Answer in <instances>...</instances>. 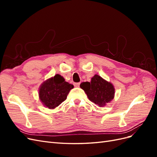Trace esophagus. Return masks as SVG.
I'll return each mask as SVG.
<instances>
[{"label": "esophagus", "instance_id": "34e87169", "mask_svg": "<svg viewBox=\"0 0 157 157\" xmlns=\"http://www.w3.org/2000/svg\"><path fill=\"white\" fill-rule=\"evenodd\" d=\"M74 86H75V87H79V86H80V82L74 83Z\"/></svg>", "mask_w": 157, "mask_h": 157}]
</instances>
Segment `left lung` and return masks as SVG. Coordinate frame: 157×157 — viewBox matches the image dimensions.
Instances as JSON below:
<instances>
[{"mask_svg":"<svg viewBox=\"0 0 157 157\" xmlns=\"http://www.w3.org/2000/svg\"><path fill=\"white\" fill-rule=\"evenodd\" d=\"M80 86L84 90L90 101L100 107L105 106L114 98L115 88L113 84L98 75L92 78L91 82H82Z\"/></svg>","mask_w":157,"mask_h":157,"instance_id":"1","label":"left lung"}]
</instances>
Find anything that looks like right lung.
I'll return each mask as SVG.
<instances>
[{
	"label": "right lung",
	"instance_id": "obj_1",
	"mask_svg": "<svg viewBox=\"0 0 157 157\" xmlns=\"http://www.w3.org/2000/svg\"><path fill=\"white\" fill-rule=\"evenodd\" d=\"M73 85L65 81L59 75L48 79L41 85L39 89V98L44 105L49 109H54L67 98Z\"/></svg>",
	"mask_w": 157,
	"mask_h": 157
}]
</instances>
